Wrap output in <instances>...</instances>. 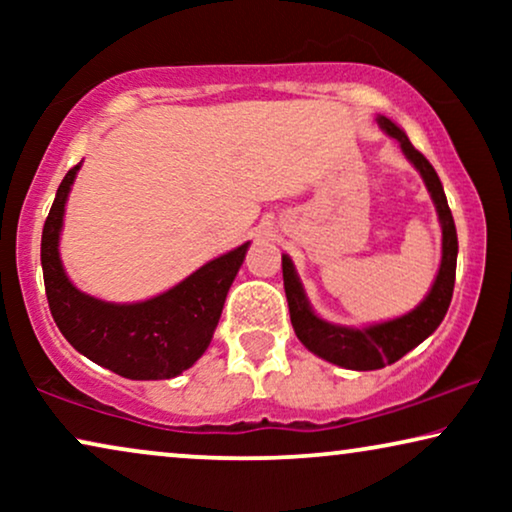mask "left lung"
<instances>
[{
    "label": "left lung",
    "mask_w": 512,
    "mask_h": 512,
    "mask_svg": "<svg viewBox=\"0 0 512 512\" xmlns=\"http://www.w3.org/2000/svg\"><path fill=\"white\" fill-rule=\"evenodd\" d=\"M380 128L401 142V149L412 165L417 167L426 181L433 202H436L438 219L443 223V261H440V270L436 282H433L429 296L419 303L415 310L405 317H398L394 321H384V324L370 326V328H347V326H333L328 321H321L317 314L310 310L303 286H300L296 270L289 256H282V272H284V291L286 300H289L291 324L296 331L298 340L314 352L321 359L335 363V366L349 368V370H377L389 366L415 349L419 342L429 338L443 321L447 307H450L452 291H454V275H457V228H454V219L450 207H447V198L440 184L436 170H433L429 160L419 153L405 132L391 123L389 118H377Z\"/></svg>",
    "instance_id": "1"
}]
</instances>
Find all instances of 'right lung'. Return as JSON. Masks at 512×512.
Wrapping results in <instances>:
<instances>
[{
	"mask_svg": "<svg viewBox=\"0 0 512 512\" xmlns=\"http://www.w3.org/2000/svg\"><path fill=\"white\" fill-rule=\"evenodd\" d=\"M79 165L65 174L41 233V268L51 314L76 352L128 380H170L191 368L212 342L228 289L247 244L228 251L174 289L132 305L90 298L69 282L58 254L67 193Z\"/></svg>",
	"mask_w": 512,
	"mask_h": 512,
	"instance_id": "1",
	"label": "right lung"
}]
</instances>
